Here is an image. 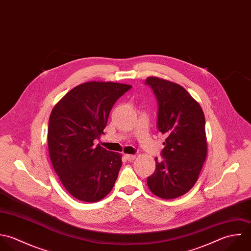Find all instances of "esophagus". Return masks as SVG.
I'll return each instance as SVG.
<instances>
[{"instance_id":"34e87169","label":"esophagus","mask_w":251,"mask_h":251,"mask_svg":"<svg viewBox=\"0 0 251 251\" xmlns=\"http://www.w3.org/2000/svg\"><path fill=\"white\" fill-rule=\"evenodd\" d=\"M125 158L126 159V161L128 162H131L135 159V155H125Z\"/></svg>"}]
</instances>
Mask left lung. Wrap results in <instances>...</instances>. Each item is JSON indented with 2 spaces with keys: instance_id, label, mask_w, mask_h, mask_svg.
Returning a JSON list of instances; mask_svg holds the SVG:
<instances>
[{
  "instance_id": "left-lung-1",
  "label": "left lung",
  "mask_w": 251,
  "mask_h": 251,
  "mask_svg": "<svg viewBox=\"0 0 251 251\" xmlns=\"http://www.w3.org/2000/svg\"><path fill=\"white\" fill-rule=\"evenodd\" d=\"M158 102L157 128L166 137L155 172L147 185L170 200L186 194L197 182L206 158L205 119L200 104L179 84L150 77L145 81Z\"/></svg>"
}]
</instances>
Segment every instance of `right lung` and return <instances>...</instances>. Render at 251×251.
Returning a JSON list of instances; mask_svg holds the SVG:
<instances>
[{"mask_svg":"<svg viewBox=\"0 0 251 251\" xmlns=\"http://www.w3.org/2000/svg\"><path fill=\"white\" fill-rule=\"evenodd\" d=\"M129 84L88 82L71 89L53 108L48 143L52 167L76 199L94 202L107 196L122 167V155L93 141L104 134L111 109Z\"/></svg>","mask_w":251,"mask_h":251,"instance_id":"obj_1","label":"right lung"}]
</instances>
